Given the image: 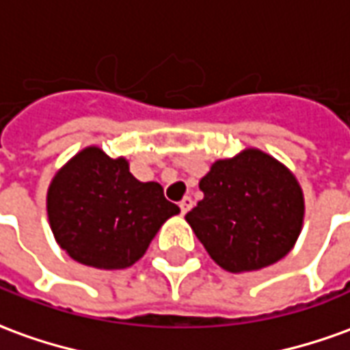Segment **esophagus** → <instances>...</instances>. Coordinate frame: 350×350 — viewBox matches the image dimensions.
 <instances>
[{
    "label": "esophagus",
    "mask_w": 350,
    "mask_h": 350,
    "mask_svg": "<svg viewBox=\"0 0 350 350\" xmlns=\"http://www.w3.org/2000/svg\"><path fill=\"white\" fill-rule=\"evenodd\" d=\"M179 207H180V213L185 215L187 211H190V207H192V198H190V196H185V198L179 202Z\"/></svg>",
    "instance_id": "obj_1"
}]
</instances>
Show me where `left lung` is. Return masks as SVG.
<instances>
[{
    "mask_svg": "<svg viewBox=\"0 0 350 350\" xmlns=\"http://www.w3.org/2000/svg\"><path fill=\"white\" fill-rule=\"evenodd\" d=\"M204 198L187 223L209 257L228 272L265 269L293 250L303 228L301 185L259 148L217 160L200 180Z\"/></svg>",
    "mask_w": 350,
    "mask_h": 350,
    "instance_id": "1",
    "label": "left lung"
}]
</instances>
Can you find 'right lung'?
<instances>
[{"label": "right lung", "instance_id": "right-lung-1", "mask_svg": "<svg viewBox=\"0 0 350 350\" xmlns=\"http://www.w3.org/2000/svg\"><path fill=\"white\" fill-rule=\"evenodd\" d=\"M180 209L158 183H141L125 158L88 146L60 167L47 189L57 244L85 267L118 271L143 257L160 226Z\"/></svg>", "mask_w": 350, "mask_h": 350}]
</instances>
